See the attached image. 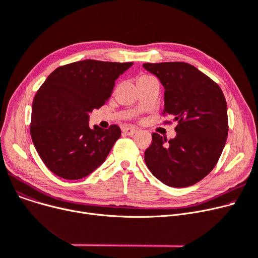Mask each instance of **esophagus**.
Instances as JSON below:
<instances>
[{
  "label": "esophagus",
  "instance_id": "1",
  "mask_svg": "<svg viewBox=\"0 0 258 258\" xmlns=\"http://www.w3.org/2000/svg\"><path fill=\"white\" fill-rule=\"evenodd\" d=\"M122 132H123L124 135H127V136H133V135L136 134L138 131L136 128H132V127H124Z\"/></svg>",
  "mask_w": 258,
  "mask_h": 258
}]
</instances>
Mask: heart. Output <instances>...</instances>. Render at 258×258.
<instances>
[{"label":"heart","mask_w":258,"mask_h":258,"mask_svg":"<svg viewBox=\"0 0 258 258\" xmlns=\"http://www.w3.org/2000/svg\"><path fill=\"white\" fill-rule=\"evenodd\" d=\"M152 76H150V75H142V76H140L139 77V80H141V79H146V78H151ZM138 80V81H139Z\"/></svg>","instance_id":"1"}]
</instances>
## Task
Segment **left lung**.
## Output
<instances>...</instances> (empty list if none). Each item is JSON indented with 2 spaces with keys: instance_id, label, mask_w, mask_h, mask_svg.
<instances>
[{
  "instance_id": "left-lung-1",
  "label": "left lung",
  "mask_w": 258,
  "mask_h": 258,
  "mask_svg": "<svg viewBox=\"0 0 258 258\" xmlns=\"http://www.w3.org/2000/svg\"><path fill=\"white\" fill-rule=\"evenodd\" d=\"M164 87V111L177 122L167 141L154 133L144 154L155 177L170 187H188L218 163L228 136L227 103L218 84L192 64L181 61L143 63Z\"/></svg>"
}]
</instances>
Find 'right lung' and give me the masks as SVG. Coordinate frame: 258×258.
Here are the masks:
<instances>
[{
    "label": "right lung",
    "mask_w": 258,
    "mask_h": 258,
    "mask_svg": "<svg viewBox=\"0 0 258 258\" xmlns=\"http://www.w3.org/2000/svg\"><path fill=\"white\" fill-rule=\"evenodd\" d=\"M133 62L86 59L58 67L36 92L30 134L40 159L58 177L79 180L105 161L121 131L89 126V114L102 106L116 79Z\"/></svg>",
    "instance_id": "1"
}]
</instances>
